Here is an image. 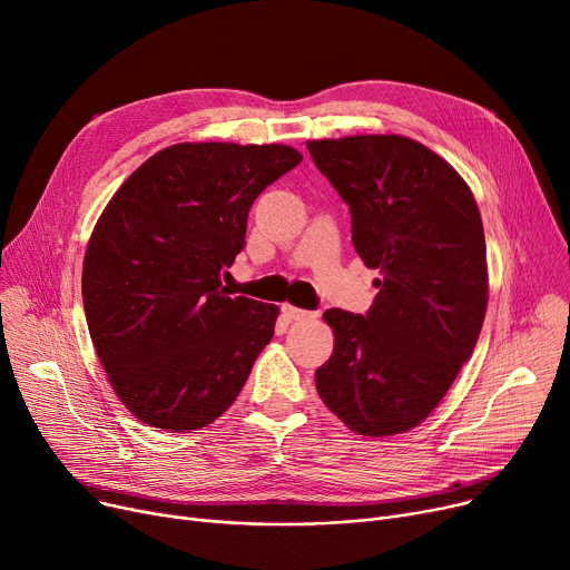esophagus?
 <instances>
[{
  "instance_id": "1",
  "label": "esophagus",
  "mask_w": 570,
  "mask_h": 570,
  "mask_svg": "<svg viewBox=\"0 0 570 570\" xmlns=\"http://www.w3.org/2000/svg\"><path fill=\"white\" fill-rule=\"evenodd\" d=\"M282 312H284V316H286V318H291V321H303V318H314V316H316L314 312L297 309V307H293V305H284V307H282Z\"/></svg>"
}]
</instances>
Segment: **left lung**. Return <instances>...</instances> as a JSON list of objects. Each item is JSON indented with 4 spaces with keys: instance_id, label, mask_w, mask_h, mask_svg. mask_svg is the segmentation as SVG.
I'll return each instance as SVG.
<instances>
[{
    "instance_id": "obj_1",
    "label": "left lung",
    "mask_w": 570,
    "mask_h": 570,
    "mask_svg": "<svg viewBox=\"0 0 570 570\" xmlns=\"http://www.w3.org/2000/svg\"><path fill=\"white\" fill-rule=\"evenodd\" d=\"M348 205L353 247L381 273L365 314L327 309L335 351L316 391L346 428L421 425L469 361L488 309L485 233L464 179L404 136L309 140Z\"/></svg>"
}]
</instances>
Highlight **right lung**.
Returning a JSON list of instances; mask_svg holds the SVG:
<instances>
[{
	"mask_svg": "<svg viewBox=\"0 0 570 570\" xmlns=\"http://www.w3.org/2000/svg\"><path fill=\"white\" fill-rule=\"evenodd\" d=\"M303 161L288 145L179 142L119 187L89 239L82 305L122 404L166 432L205 428L275 335V305L230 297L258 194Z\"/></svg>",
	"mask_w": 570,
	"mask_h": 570,
	"instance_id": "obj_1",
	"label": "right lung"
}]
</instances>
